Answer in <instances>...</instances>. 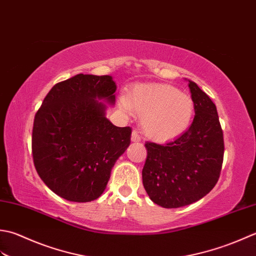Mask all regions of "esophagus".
<instances>
[{"instance_id": "1", "label": "esophagus", "mask_w": 256, "mask_h": 256, "mask_svg": "<svg viewBox=\"0 0 256 256\" xmlns=\"http://www.w3.org/2000/svg\"><path fill=\"white\" fill-rule=\"evenodd\" d=\"M140 140H142V137H140L139 132H137V130H134L132 134V142H139Z\"/></svg>"}]
</instances>
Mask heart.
<instances>
[{
  "instance_id": "obj_1",
  "label": "heart",
  "mask_w": 256,
  "mask_h": 256,
  "mask_svg": "<svg viewBox=\"0 0 256 256\" xmlns=\"http://www.w3.org/2000/svg\"><path fill=\"white\" fill-rule=\"evenodd\" d=\"M124 109L142 117V127L150 138L169 140L189 128L194 112V104L186 94L174 86L142 84L132 88L127 99L122 100Z\"/></svg>"
}]
</instances>
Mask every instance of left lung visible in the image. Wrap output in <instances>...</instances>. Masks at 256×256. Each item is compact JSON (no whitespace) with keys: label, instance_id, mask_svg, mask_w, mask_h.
<instances>
[{"label":"left lung","instance_id":"obj_1","mask_svg":"<svg viewBox=\"0 0 256 256\" xmlns=\"http://www.w3.org/2000/svg\"><path fill=\"white\" fill-rule=\"evenodd\" d=\"M189 88L196 112L189 129L166 144H144V190L166 208L189 206L206 196L223 164V132L214 102L194 82L189 80Z\"/></svg>","mask_w":256,"mask_h":256}]
</instances>
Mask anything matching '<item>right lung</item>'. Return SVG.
I'll return each instance as SVG.
<instances>
[{
    "label": "right lung",
    "instance_id": "add662e5",
    "mask_svg": "<svg viewBox=\"0 0 256 256\" xmlns=\"http://www.w3.org/2000/svg\"><path fill=\"white\" fill-rule=\"evenodd\" d=\"M116 88L112 76L78 74L54 85L35 114V169L62 199L90 202L100 196L130 144L132 128L112 124L106 106L96 100L114 104Z\"/></svg>",
    "mask_w": 256,
    "mask_h": 256
}]
</instances>
